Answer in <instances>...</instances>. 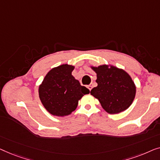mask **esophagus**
Listing matches in <instances>:
<instances>
[{
	"label": "esophagus",
	"mask_w": 160,
	"mask_h": 160,
	"mask_svg": "<svg viewBox=\"0 0 160 160\" xmlns=\"http://www.w3.org/2000/svg\"><path fill=\"white\" fill-rule=\"evenodd\" d=\"M88 88L90 91H91V90L92 89V85H88Z\"/></svg>",
	"instance_id": "esophagus-1"
}]
</instances>
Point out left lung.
<instances>
[{
	"mask_svg": "<svg viewBox=\"0 0 160 160\" xmlns=\"http://www.w3.org/2000/svg\"><path fill=\"white\" fill-rule=\"evenodd\" d=\"M97 74L98 85L91 91L103 109L109 114H118L131 105L136 96V86L130 76L115 67L102 65L92 67Z\"/></svg>",
	"mask_w": 160,
	"mask_h": 160,
	"instance_id": "obj_1",
	"label": "left lung"
}]
</instances>
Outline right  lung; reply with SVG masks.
Segmentation results:
<instances>
[{
    "instance_id": "right-lung-1",
    "label": "right lung",
    "mask_w": 160,
    "mask_h": 160,
    "mask_svg": "<svg viewBox=\"0 0 160 160\" xmlns=\"http://www.w3.org/2000/svg\"><path fill=\"white\" fill-rule=\"evenodd\" d=\"M74 67L62 64L50 70L39 87L42 105L51 114L67 116L78 107V101L90 91L72 75Z\"/></svg>"
}]
</instances>
